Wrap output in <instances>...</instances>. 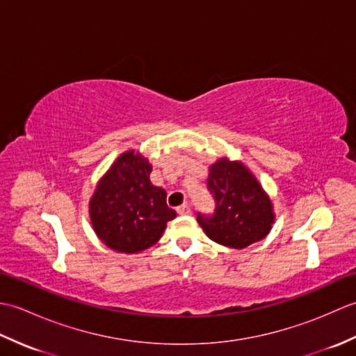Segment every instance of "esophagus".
Segmentation results:
<instances>
[{
    "label": "esophagus",
    "mask_w": 356,
    "mask_h": 356,
    "mask_svg": "<svg viewBox=\"0 0 356 356\" xmlns=\"http://www.w3.org/2000/svg\"><path fill=\"white\" fill-rule=\"evenodd\" d=\"M176 211H177L179 216H188V214H191V208H190V205H188V203H184V205H180Z\"/></svg>",
    "instance_id": "esophagus-1"
}]
</instances>
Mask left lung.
Returning a JSON list of instances; mask_svg holds the SVG:
<instances>
[{"instance_id": "left-lung-1", "label": "left lung", "mask_w": 356, "mask_h": 356, "mask_svg": "<svg viewBox=\"0 0 356 356\" xmlns=\"http://www.w3.org/2000/svg\"><path fill=\"white\" fill-rule=\"evenodd\" d=\"M208 190L216 200L214 214H197V222L211 240L243 249L268 236L275 218L274 207L243 163L218 159L209 166Z\"/></svg>"}]
</instances>
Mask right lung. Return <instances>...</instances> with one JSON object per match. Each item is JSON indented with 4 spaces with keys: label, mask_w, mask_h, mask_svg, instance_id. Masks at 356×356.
<instances>
[{
    "label": "right lung",
    "mask_w": 356,
    "mask_h": 356,
    "mask_svg": "<svg viewBox=\"0 0 356 356\" xmlns=\"http://www.w3.org/2000/svg\"><path fill=\"white\" fill-rule=\"evenodd\" d=\"M148 159L134 149L120 154L90 199L96 236L122 254L145 251L157 243L176 211L166 205L163 188L149 182Z\"/></svg>",
    "instance_id": "1"
}]
</instances>
